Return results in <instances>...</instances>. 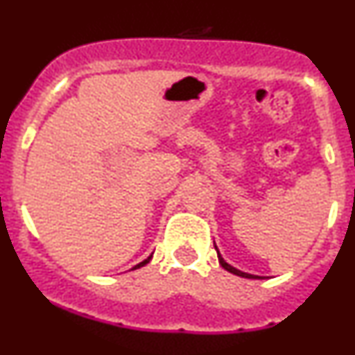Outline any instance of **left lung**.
I'll return each mask as SVG.
<instances>
[{
    "mask_svg": "<svg viewBox=\"0 0 355 355\" xmlns=\"http://www.w3.org/2000/svg\"><path fill=\"white\" fill-rule=\"evenodd\" d=\"M214 249H216V252H218V261H220V264H221V266L225 268V270L230 271V273L237 275V277H242V278H252V280H261V278H264V277H261V275L247 273V271H242V270H239V268L232 266V264L228 263V261L225 259L223 256H221V252H220V250H218V247H216V245H214Z\"/></svg>",
    "mask_w": 355,
    "mask_h": 355,
    "instance_id": "8db88e82",
    "label": "left lung"
}]
</instances>
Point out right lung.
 <instances>
[{"instance_id": "add662e5", "label": "right lung", "mask_w": 355, "mask_h": 355, "mask_svg": "<svg viewBox=\"0 0 355 355\" xmlns=\"http://www.w3.org/2000/svg\"><path fill=\"white\" fill-rule=\"evenodd\" d=\"M151 257H153V254H151V256H148V257H146L144 261H141V263H139V264H135V266L132 268V270H137V268H142V266H144V264H148L149 261H151Z\"/></svg>"}]
</instances>
